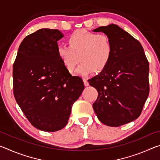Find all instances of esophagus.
<instances>
[{
    "mask_svg": "<svg viewBox=\"0 0 160 160\" xmlns=\"http://www.w3.org/2000/svg\"><path fill=\"white\" fill-rule=\"evenodd\" d=\"M83 82H84V85H85V86H86V87L89 86V82H88V80L85 79V78H84V79H83Z\"/></svg>",
    "mask_w": 160,
    "mask_h": 160,
    "instance_id": "obj_1",
    "label": "esophagus"
}]
</instances>
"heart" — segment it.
Segmentation results:
<instances>
[{
	"instance_id": "obj_1",
	"label": "heart",
	"mask_w": 160,
	"mask_h": 160,
	"mask_svg": "<svg viewBox=\"0 0 160 160\" xmlns=\"http://www.w3.org/2000/svg\"><path fill=\"white\" fill-rule=\"evenodd\" d=\"M68 46H59L58 58L69 73H72L81 61L77 73L86 76L94 70L102 72L112 59L113 47L110 38L106 34L78 29L68 37Z\"/></svg>"
}]
</instances>
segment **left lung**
<instances>
[{
    "label": "left lung",
    "mask_w": 160,
    "mask_h": 160,
    "mask_svg": "<svg viewBox=\"0 0 160 160\" xmlns=\"http://www.w3.org/2000/svg\"><path fill=\"white\" fill-rule=\"evenodd\" d=\"M93 32L107 35L113 47L107 67L88 80L98 92L93 109L102 123L118 127L141 113L150 89L149 63L140 43L118 25L99 27Z\"/></svg>",
    "instance_id": "left-lung-1"
}]
</instances>
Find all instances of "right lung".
I'll use <instances>...</instances> for the list:
<instances>
[{
    "mask_svg": "<svg viewBox=\"0 0 160 160\" xmlns=\"http://www.w3.org/2000/svg\"><path fill=\"white\" fill-rule=\"evenodd\" d=\"M58 29H41L27 36L13 64V93L29 122L41 131L54 132L66 126L73 103L85 86L72 76L57 55Z\"/></svg>",
    "mask_w": 160,
    "mask_h": 160,
    "instance_id": "1",
    "label": "right lung"
}]
</instances>
